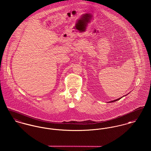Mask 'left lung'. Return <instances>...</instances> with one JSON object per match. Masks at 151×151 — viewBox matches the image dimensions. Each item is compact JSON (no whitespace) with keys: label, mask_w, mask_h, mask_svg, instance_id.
Here are the masks:
<instances>
[{"label":"left lung","mask_w":151,"mask_h":151,"mask_svg":"<svg viewBox=\"0 0 151 151\" xmlns=\"http://www.w3.org/2000/svg\"><path fill=\"white\" fill-rule=\"evenodd\" d=\"M121 98H119V99H116V100H113V101H109V103H111V102H114V101H117V100H119V99H120Z\"/></svg>","instance_id":"8db88e82"}]
</instances>
